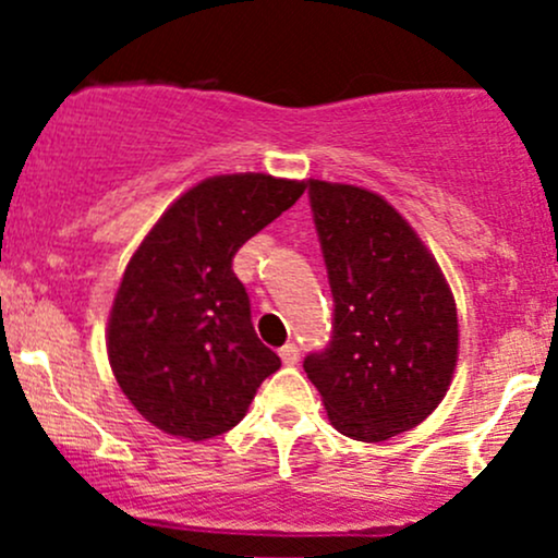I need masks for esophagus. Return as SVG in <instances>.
Instances as JSON below:
<instances>
[{
  "label": "esophagus",
  "mask_w": 558,
  "mask_h": 558,
  "mask_svg": "<svg viewBox=\"0 0 558 558\" xmlns=\"http://www.w3.org/2000/svg\"><path fill=\"white\" fill-rule=\"evenodd\" d=\"M280 360H283L286 364H296L301 360V351L296 343H286L283 349H280Z\"/></svg>",
  "instance_id": "1"
}]
</instances>
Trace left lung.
<instances>
[{
	"mask_svg": "<svg viewBox=\"0 0 558 558\" xmlns=\"http://www.w3.org/2000/svg\"><path fill=\"white\" fill-rule=\"evenodd\" d=\"M332 293V330L304 373L332 425L388 440L444 401L457 367V304L409 222L373 191L310 181Z\"/></svg>",
	"mask_w": 558,
	"mask_h": 558,
	"instance_id": "left-lung-1",
	"label": "left lung"
}]
</instances>
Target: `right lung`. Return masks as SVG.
I'll use <instances>...</instances> for the list:
<instances>
[{"mask_svg": "<svg viewBox=\"0 0 558 558\" xmlns=\"http://www.w3.org/2000/svg\"><path fill=\"white\" fill-rule=\"evenodd\" d=\"M262 172L207 178L159 217L114 296L107 351L123 393L181 438L228 433L280 367L257 338L235 252L304 194Z\"/></svg>", "mask_w": 558, "mask_h": 558, "instance_id": "obj_1", "label": "right lung"}]
</instances>
